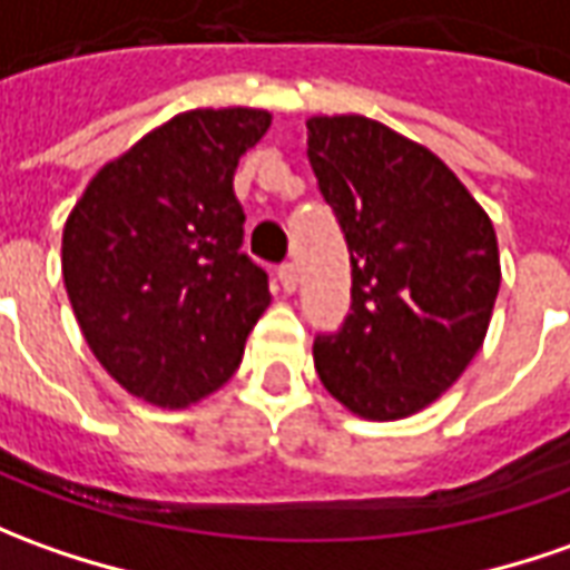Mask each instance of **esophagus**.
<instances>
[{
	"instance_id": "esophagus-1",
	"label": "esophagus",
	"mask_w": 570,
	"mask_h": 570,
	"mask_svg": "<svg viewBox=\"0 0 570 570\" xmlns=\"http://www.w3.org/2000/svg\"><path fill=\"white\" fill-rule=\"evenodd\" d=\"M277 281L284 286V293H293L296 286H299V274H296V265L293 262H284L281 268H277Z\"/></svg>"
}]
</instances>
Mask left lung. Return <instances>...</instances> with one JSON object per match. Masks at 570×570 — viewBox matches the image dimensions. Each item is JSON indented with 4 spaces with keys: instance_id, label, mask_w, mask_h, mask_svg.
Listing matches in <instances>:
<instances>
[{
    "instance_id": "obj_1",
    "label": "left lung",
    "mask_w": 570,
    "mask_h": 570,
    "mask_svg": "<svg viewBox=\"0 0 570 570\" xmlns=\"http://www.w3.org/2000/svg\"><path fill=\"white\" fill-rule=\"evenodd\" d=\"M308 161L350 246L352 312L315 367L352 415L396 421L462 377L493 317V220L415 139L362 115L308 118Z\"/></svg>"
}]
</instances>
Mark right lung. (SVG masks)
I'll use <instances>...</instances> for the list:
<instances>
[{
	"instance_id": "1",
	"label": "right lung",
	"mask_w": 570,
	"mask_h": 570,
	"mask_svg": "<svg viewBox=\"0 0 570 570\" xmlns=\"http://www.w3.org/2000/svg\"><path fill=\"white\" fill-rule=\"evenodd\" d=\"M265 108H193L90 180L65 220L61 274L83 340L127 393L184 409L230 381L271 305L243 246L239 155Z\"/></svg>"
}]
</instances>
